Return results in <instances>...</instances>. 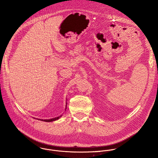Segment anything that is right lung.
<instances>
[{
    "instance_id": "right-lung-1",
    "label": "right lung",
    "mask_w": 158,
    "mask_h": 158,
    "mask_svg": "<svg viewBox=\"0 0 158 158\" xmlns=\"http://www.w3.org/2000/svg\"><path fill=\"white\" fill-rule=\"evenodd\" d=\"M66 108H67V106H66V107H65V110H66ZM61 116H58V117H56V118H52V119H39V120L45 121V122H52V121H56V120L59 119Z\"/></svg>"
}]
</instances>
